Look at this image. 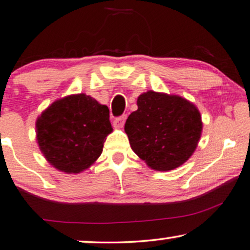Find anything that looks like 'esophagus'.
Returning <instances> with one entry per match:
<instances>
[{
  "label": "esophagus",
  "instance_id": "1",
  "mask_svg": "<svg viewBox=\"0 0 250 250\" xmlns=\"http://www.w3.org/2000/svg\"><path fill=\"white\" fill-rule=\"evenodd\" d=\"M126 115H122V116H119L117 118H115V124H116L118 127H122L123 125H124V123L126 121Z\"/></svg>",
  "mask_w": 250,
  "mask_h": 250
}]
</instances>
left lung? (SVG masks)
<instances>
[{"instance_id":"8db88e82","label":"left lung","mask_w":250,"mask_h":250,"mask_svg":"<svg viewBox=\"0 0 250 250\" xmlns=\"http://www.w3.org/2000/svg\"><path fill=\"white\" fill-rule=\"evenodd\" d=\"M202 128L201 114L194 104L152 90L137 98V110L125 123L132 150L158 171L185 164L196 149Z\"/></svg>"}]
</instances>
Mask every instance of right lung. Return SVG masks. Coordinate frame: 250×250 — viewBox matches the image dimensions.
<instances>
[{
	"instance_id": "obj_1",
	"label": "right lung",
	"mask_w": 250,
	"mask_h": 250,
	"mask_svg": "<svg viewBox=\"0 0 250 250\" xmlns=\"http://www.w3.org/2000/svg\"><path fill=\"white\" fill-rule=\"evenodd\" d=\"M111 131L108 107L84 93L54 101L36 122L42 153L66 173H79L95 164Z\"/></svg>"
}]
</instances>
